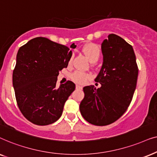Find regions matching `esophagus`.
<instances>
[{"label": "esophagus", "mask_w": 157, "mask_h": 157, "mask_svg": "<svg viewBox=\"0 0 157 157\" xmlns=\"http://www.w3.org/2000/svg\"><path fill=\"white\" fill-rule=\"evenodd\" d=\"M82 88V86H80V85H76V89L81 90Z\"/></svg>", "instance_id": "1"}]
</instances>
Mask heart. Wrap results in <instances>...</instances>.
<instances>
[{
	"instance_id": "1",
	"label": "heart",
	"mask_w": 157,
	"mask_h": 157,
	"mask_svg": "<svg viewBox=\"0 0 157 157\" xmlns=\"http://www.w3.org/2000/svg\"><path fill=\"white\" fill-rule=\"evenodd\" d=\"M82 51L85 54V55L86 56L87 59L92 62L98 61V59H99L100 56V49L99 47L93 43H89L85 44L82 47ZM72 57H70V60H69V65L72 64ZM71 77L76 82L80 83V84H83L90 78V75L87 74V73L76 71V72L72 73V75H71Z\"/></svg>"
}]
</instances>
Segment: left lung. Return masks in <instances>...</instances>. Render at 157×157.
<instances>
[{"mask_svg": "<svg viewBox=\"0 0 157 157\" xmlns=\"http://www.w3.org/2000/svg\"><path fill=\"white\" fill-rule=\"evenodd\" d=\"M103 64L95 81L101 85L83 87L80 104L83 118L95 126H107L128 109L136 87L139 69L132 46L118 35L109 34L101 44Z\"/></svg>", "mask_w": 157, "mask_h": 157, "instance_id": "8db88e82", "label": "left lung"}]
</instances>
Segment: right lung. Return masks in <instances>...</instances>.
<instances>
[{
	"mask_svg": "<svg viewBox=\"0 0 157 157\" xmlns=\"http://www.w3.org/2000/svg\"><path fill=\"white\" fill-rule=\"evenodd\" d=\"M71 57L67 47L44 37L32 39L18 49L13 85L19 110L32 124L46 126L61 117L75 85L68 80L57 88L56 84L59 71L67 67Z\"/></svg>",
	"mask_w": 157,
	"mask_h": 157,
	"instance_id": "obj_1",
	"label": "right lung"
}]
</instances>
